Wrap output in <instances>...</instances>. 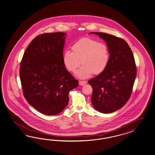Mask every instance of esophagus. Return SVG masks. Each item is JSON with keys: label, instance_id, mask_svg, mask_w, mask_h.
<instances>
[{"label": "esophagus", "instance_id": "34e87169", "mask_svg": "<svg viewBox=\"0 0 155 155\" xmlns=\"http://www.w3.org/2000/svg\"><path fill=\"white\" fill-rule=\"evenodd\" d=\"M86 83H87V82L84 81H79V84L81 86H83V85L86 84Z\"/></svg>", "mask_w": 155, "mask_h": 155}]
</instances>
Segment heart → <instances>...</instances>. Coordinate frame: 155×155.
<instances>
[{
  "mask_svg": "<svg viewBox=\"0 0 155 155\" xmlns=\"http://www.w3.org/2000/svg\"><path fill=\"white\" fill-rule=\"evenodd\" d=\"M71 50L72 52H64L63 63L68 71L74 73L82 62L83 65L76 73L80 78H87L93 73L99 74L108 66L110 53L105 43L98 42L91 38H82L73 44Z\"/></svg>",
  "mask_w": 155,
  "mask_h": 155,
  "instance_id": "1",
  "label": "heart"
}]
</instances>
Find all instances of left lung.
Returning a JSON list of instances; mask_svg holds the SVG:
<instances>
[{
  "label": "left lung",
  "instance_id": "1",
  "mask_svg": "<svg viewBox=\"0 0 155 155\" xmlns=\"http://www.w3.org/2000/svg\"><path fill=\"white\" fill-rule=\"evenodd\" d=\"M106 42L110 59L106 70L88 81L92 88L91 103L100 113L116 111L130 98L136 76L131 49L123 39L107 33L91 32Z\"/></svg>",
  "mask_w": 155,
  "mask_h": 155
}]
</instances>
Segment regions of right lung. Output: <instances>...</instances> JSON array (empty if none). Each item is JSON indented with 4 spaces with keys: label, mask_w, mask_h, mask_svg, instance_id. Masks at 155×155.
<instances>
[{
    "label": "right lung",
    "mask_w": 155,
    "mask_h": 155,
    "mask_svg": "<svg viewBox=\"0 0 155 155\" xmlns=\"http://www.w3.org/2000/svg\"><path fill=\"white\" fill-rule=\"evenodd\" d=\"M64 32L35 38L24 53L20 78L24 97L40 113L55 115L69 102V91L78 86L62 61Z\"/></svg>",
    "instance_id": "right-lung-1"
}]
</instances>
